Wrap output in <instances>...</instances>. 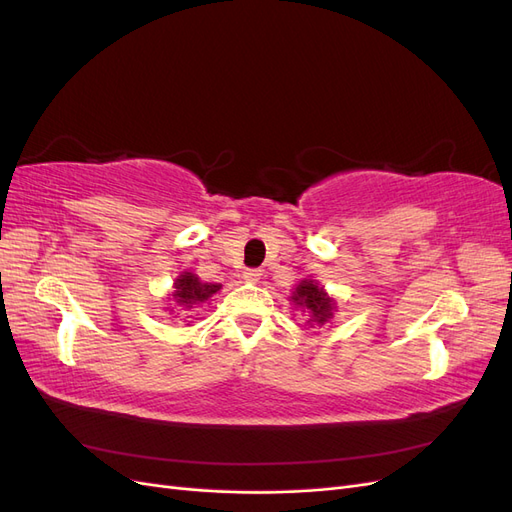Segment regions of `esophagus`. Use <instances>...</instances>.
I'll use <instances>...</instances> for the list:
<instances>
[{"label": "esophagus", "mask_w": 512, "mask_h": 512, "mask_svg": "<svg viewBox=\"0 0 512 512\" xmlns=\"http://www.w3.org/2000/svg\"><path fill=\"white\" fill-rule=\"evenodd\" d=\"M260 275H262L260 269H245L243 271V280L250 282V284H256L260 280Z\"/></svg>", "instance_id": "34e87169"}]
</instances>
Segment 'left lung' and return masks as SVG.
<instances>
[{
  "instance_id": "left-lung-1",
  "label": "left lung",
  "mask_w": 512,
  "mask_h": 512,
  "mask_svg": "<svg viewBox=\"0 0 512 512\" xmlns=\"http://www.w3.org/2000/svg\"><path fill=\"white\" fill-rule=\"evenodd\" d=\"M290 301L301 307V312L307 316L309 327H322L333 320L337 312V301L331 297V294L320 286V282L312 280V277H305L297 286H294Z\"/></svg>"
}]
</instances>
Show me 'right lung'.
<instances>
[{"label": "right lung", "instance_id": "right-lung-1", "mask_svg": "<svg viewBox=\"0 0 512 512\" xmlns=\"http://www.w3.org/2000/svg\"><path fill=\"white\" fill-rule=\"evenodd\" d=\"M222 288V284H207V282H200V277L192 271H181L177 275V280L173 284V292L168 294V301H173L170 305L173 307H166L170 314L183 316L185 318H192V314L200 305H205L211 301L213 294H218Z\"/></svg>", "mask_w": 512, "mask_h": 512}]
</instances>
